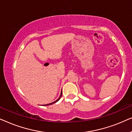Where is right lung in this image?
I'll list each match as a JSON object with an SVG mask.
<instances>
[{
  "mask_svg": "<svg viewBox=\"0 0 132 132\" xmlns=\"http://www.w3.org/2000/svg\"><path fill=\"white\" fill-rule=\"evenodd\" d=\"M62 92L61 91V95H60V96H59V98H57L56 100L55 101V102H52V103H49V104H43V106H48V105H50V104H53V103H56V102H57V101H59V99L61 98V96H62Z\"/></svg>",
  "mask_w": 132,
  "mask_h": 132,
  "instance_id": "1",
  "label": "right lung"
}]
</instances>
